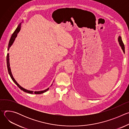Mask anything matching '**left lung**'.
I'll return each instance as SVG.
<instances>
[{
    "instance_id": "8db88e82",
    "label": "left lung",
    "mask_w": 129,
    "mask_h": 129,
    "mask_svg": "<svg viewBox=\"0 0 129 129\" xmlns=\"http://www.w3.org/2000/svg\"><path fill=\"white\" fill-rule=\"evenodd\" d=\"M118 42L119 43L120 46L121 47V49H122L123 52L124 53V44H123V42H122V41L121 40V37L120 36H119L118 38Z\"/></svg>"
}]
</instances>
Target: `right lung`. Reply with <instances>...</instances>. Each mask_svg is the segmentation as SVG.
<instances>
[{
	"mask_svg": "<svg viewBox=\"0 0 129 129\" xmlns=\"http://www.w3.org/2000/svg\"><path fill=\"white\" fill-rule=\"evenodd\" d=\"M21 22L18 25V26H17V28L15 29V30L14 31V32L13 33V34H12L11 37V39L10 40V41H9V45H8V50H9V48H10V47L12 45L15 38H16V37L17 36V34L19 32L20 29H21ZM9 53H8L7 54V67H8V72H9V75L11 78V79H12L13 81L17 85V86L19 87L21 90L23 91L24 92H25L26 93H30V94H33V93H35V94H42V93H43L44 92H45L46 91H47L48 89H49V88L44 90H43V91H30V90H28L27 89H25L24 88H23V87H22L21 86H20L19 84H18L17 83V82L16 81V80L14 79L12 74V72H11V68H10V62H9Z\"/></svg>",
	"mask_w": 129,
	"mask_h": 129,
	"instance_id": "obj_1",
	"label": "right lung"
}]
</instances>
